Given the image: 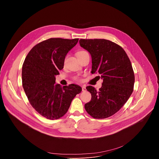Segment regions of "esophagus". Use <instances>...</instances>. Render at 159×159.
I'll use <instances>...</instances> for the list:
<instances>
[{
  "mask_svg": "<svg viewBox=\"0 0 159 159\" xmlns=\"http://www.w3.org/2000/svg\"><path fill=\"white\" fill-rule=\"evenodd\" d=\"M82 91H85V87L84 86L82 87Z\"/></svg>",
  "mask_w": 159,
  "mask_h": 159,
  "instance_id": "obj_1",
  "label": "esophagus"
}]
</instances>
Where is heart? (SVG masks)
<instances>
[{
	"mask_svg": "<svg viewBox=\"0 0 159 159\" xmlns=\"http://www.w3.org/2000/svg\"><path fill=\"white\" fill-rule=\"evenodd\" d=\"M87 53V52H85V51H84V50H80V51H79V52H77L76 55H77V57H80V56H81V55H84V54H85V53Z\"/></svg>",
	"mask_w": 159,
	"mask_h": 159,
	"instance_id": "heart-1",
	"label": "heart"
}]
</instances>
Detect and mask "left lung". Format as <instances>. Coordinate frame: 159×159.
Masks as SVG:
<instances>
[{
  "label": "left lung",
  "instance_id": "8db88e82",
  "mask_svg": "<svg viewBox=\"0 0 159 159\" xmlns=\"http://www.w3.org/2000/svg\"><path fill=\"white\" fill-rule=\"evenodd\" d=\"M80 47L92 58V74L103 80L98 91L89 85L87 90L91 101L84 106L86 111L96 119L108 118L117 112L133 93L134 75L131 61L118 44L104 39H80Z\"/></svg>",
  "mask_w": 159,
  "mask_h": 159
}]
</instances>
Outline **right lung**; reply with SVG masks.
I'll use <instances>...</instances> for the list:
<instances>
[{
  "label": "right lung",
  "instance_id": "right-lung-1",
  "mask_svg": "<svg viewBox=\"0 0 159 159\" xmlns=\"http://www.w3.org/2000/svg\"><path fill=\"white\" fill-rule=\"evenodd\" d=\"M79 41L50 38L36 45L27 55L22 68V87L33 107L43 117L57 120L66 114L82 88L75 84L63 87L55 76L63 69L66 54Z\"/></svg>",
  "mask_w": 159,
  "mask_h": 159
}]
</instances>
